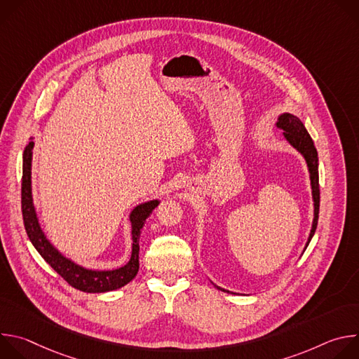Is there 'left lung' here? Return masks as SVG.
<instances>
[{
  "label": "left lung",
  "mask_w": 359,
  "mask_h": 359,
  "mask_svg": "<svg viewBox=\"0 0 359 359\" xmlns=\"http://www.w3.org/2000/svg\"><path fill=\"white\" fill-rule=\"evenodd\" d=\"M277 126L284 130L285 139L299 151L302 153V156L306 161V165H309L310 170V179H311V187H313V198H314V222H313V229L309 237V241H306V245L310 244L317 224H318V213H320V183H318V153L314 146V142L310 136V133L306 132L304 123L294 115L291 114H284L278 118ZM305 245V247H306ZM217 287V285H216ZM222 291H226L220 287H217ZM230 292V291H226Z\"/></svg>",
  "instance_id": "left-lung-1"
}]
</instances>
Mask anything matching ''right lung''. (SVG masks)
<instances>
[{
  "instance_id": "right-lung-1",
  "label": "right lung",
  "mask_w": 359,
  "mask_h": 359,
  "mask_svg": "<svg viewBox=\"0 0 359 359\" xmlns=\"http://www.w3.org/2000/svg\"><path fill=\"white\" fill-rule=\"evenodd\" d=\"M32 147L34 142H29L25 146L22 156V183H21V208H22V219L25 231L36 248V251L42 255V259L53 267L71 287L83 291V292H107L112 290H118L132 281L139 270V238L140 231L146 223V219L151 215V212L158 208L159 201L151 200L140 204L130 213L132 223V255L126 266L111 270V271H93L86 270L81 266H76L71 260L65 259L61 252H58L54 245L50 244L43 236L36 213L32 204V193H31V159H32Z\"/></svg>"
}]
</instances>
